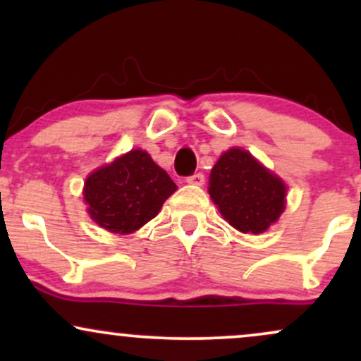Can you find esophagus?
<instances>
[{"label": "esophagus", "mask_w": 361, "mask_h": 361, "mask_svg": "<svg viewBox=\"0 0 361 361\" xmlns=\"http://www.w3.org/2000/svg\"><path fill=\"white\" fill-rule=\"evenodd\" d=\"M204 181H205V176L202 175V173H195V175L186 178V183L195 185V186H202L204 185Z\"/></svg>", "instance_id": "1"}]
</instances>
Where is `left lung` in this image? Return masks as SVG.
I'll use <instances>...</instances> for the list:
<instances>
[{
  "instance_id": "1",
  "label": "left lung",
  "mask_w": 361,
  "mask_h": 361,
  "mask_svg": "<svg viewBox=\"0 0 361 361\" xmlns=\"http://www.w3.org/2000/svg\"><path fill=\"white\" fill-rule=\"evenodd\" d=\"M209 195L234 229L261 234L285 210L287 185L251 152L233 147L219 157L210 171Z\"/></svg>"
}]
</instances>
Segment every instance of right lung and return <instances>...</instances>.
Segmentation results:
<instances>
[{
    "label": "right lung",
    "mask_w": 361,
    "mask_h": 361,
    "mask_svg": "<svg viewBox=\"0 0 361 361\" xmlns=\"http://www.w3.org/2000/svg\"><path fill=\"white\" fill-rule=\"evenodd\" d=\"M175 181L142 149H132L86 178L88 214L114 234H132L159 214Z\"/></svg>",
    "instance_id": "right-lung-1"
}]
</instances>
